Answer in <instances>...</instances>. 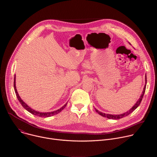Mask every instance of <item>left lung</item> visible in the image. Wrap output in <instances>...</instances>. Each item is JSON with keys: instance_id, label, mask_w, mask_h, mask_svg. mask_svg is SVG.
Listing matches in <instances>:
<instances>
[{"instance_id": "8db88e82", "label": "left lung", "mask_w": 157, "mask_h": 157, "mask_svg": "<svg viewBox=\"0 0 157 157\" xmlns=\"http://www.w3.org/2000/svg\"><path fill=\"white\" fill-rule=\"evenodd\" d=\"M146 85H147V76L145 75V84L144 86V89H143V91H142V93L140 97V98L137 100V101L136 102V103L133 105V106H132V107L129 110H127V112H125V113H123V114H105V113H102V112H100L99 110H98V109H96V108L95 110L97 112V113L101 115V116L104 117H107V119H114V120H117V119H122L125 116H127L128 115H129L130 113H132L133 111L135 110L138 107L139 105H140L142 100V98L144 97V93H145V88H146Z\"/></svg>"}]
</instances>
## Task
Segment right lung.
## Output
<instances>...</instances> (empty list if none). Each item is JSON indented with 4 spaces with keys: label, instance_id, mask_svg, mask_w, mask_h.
<instances>
[{
    "label": "right lung",
    "instance_id": "add662e5",
    "mask_svg": "<svg viewBox=\"0 0 157 157\" xmlns=\"http://www.w3.org/2000/svg\"><path fill=\"white\" fill-rule=\"evenodd\" d=\"M15 75L14 76V82H13V86H14V90H15V94H16V96H17V98L18 100V101L20 102V103L21 104V105L24 107V108H25L27 111H29V113H30L31 114L35 115V116H38V117H51V116H53L54 115H56L58 113H59L60 112L64 109V108L66 107L67 103H66L63 107H61V108H59V109L58 110H54V111H52V112H48V113H42V112H39V111H37V110H35L33 109H32L30 106H29L23 100H22L21 99V98L20 97L18 92H17V88H16V82H15Z\"/></svg>",
    "mask_w": 157,
    "mask_h": 157
}]
</instances>
